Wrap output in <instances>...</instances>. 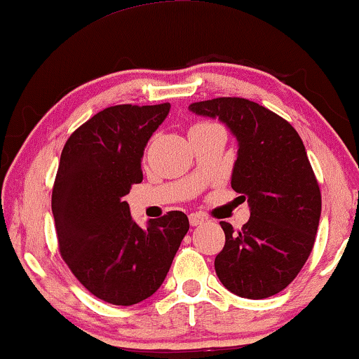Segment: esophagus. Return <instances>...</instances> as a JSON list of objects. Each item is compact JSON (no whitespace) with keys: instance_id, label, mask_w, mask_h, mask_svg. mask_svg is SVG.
Returning <instances> with one entry per match:
<instances>
[{"instance_id":"34e87169","label":"esophagus","mask_w":359,"mask_h":359,"mask_svg":"<svg viewBox=\"0 0 359 359\" xmlns=\"http://www.w3.org/2000/svg\"><path fill=\"white\" fill-rule=\"evenodd\" d=\"M204 221H205V217L203 216V214H199V212L189 214V222H191V226H199V224H203Z\"/></svg>"}]
</instances>
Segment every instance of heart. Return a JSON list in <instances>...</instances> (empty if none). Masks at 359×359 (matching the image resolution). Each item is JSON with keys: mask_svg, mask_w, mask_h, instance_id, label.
Returning <instances> with one entry per match:
<instances>
[{"mask_svg": "<svg viewBox=\"0 0 359 359\" xmlns=\"http://www.w3.org/2000/svg\"><path fill=\"white\" fill-rule=\"evenodd\" d=\"M204 125H208V123H199V125H196V126H204Z\"/></svg>", "mask_w": 359, "mask_h": 359, "instance_id": "1", "label": "heart"}]
</instances>
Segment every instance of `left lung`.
<instances>
[{
  "label": "left lung",
  "instance_id": "1",
  "mask_svg": "<svg viewBox=\"0 0 359 359\" xmlns=\"http://www.w3.org/2000/svg\"><path fill=\"white\" fill-rule=\"evenodd\" d=\"M219 119L238 142L231 187L248 201L240 231L221 221L224 248L214 269L221 283L245 299H266L292 282L311 255L320 219V191L306 147L288 121L243 97L189 106Z\"/></svg>",
  "mask_w": 359,
  "mask_h": 359
}]
</instances>
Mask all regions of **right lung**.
Masks as SVG:
<instances>
[{"label":"right lung","mask_w":359,"mask_h":359,"mask_svg":"<svg viewBox=\"0 0 359 359\" xmlns=\"http://www.w3.org/2000/svg\"><path fill=\"white\" fill-rule=\"evenodd\" d=\"M168 111V102L111 106L77 128L60 155L52 191L60 255L90 294L114 306L154 295L189 231L180 211L142 228L123 201L143 180V151Z\"/></svg>","instance_id":"right-lung-1"}]
</instances>
